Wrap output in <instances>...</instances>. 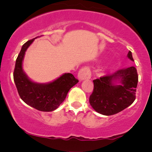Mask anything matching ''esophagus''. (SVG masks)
Wrapping results in <instances>:
<instances>
[{
    "label": "esophagus",
    "mask_w": 152,
    "mask_h": 152,
    "mask_svg": "<svg viewBox=\"0 0 152 152\" xmlns=\"http://www.w3.org/2000/svg\"><path fill=\"white\" fill-rule=\"evenodd\" d=\"M91 76V73L90 69L88 67H84L80 69L78 73V78L81 81L83 80L89 79Z\"/></svg>",
    "instance_id": "esophagus-1"
}]
</instances>
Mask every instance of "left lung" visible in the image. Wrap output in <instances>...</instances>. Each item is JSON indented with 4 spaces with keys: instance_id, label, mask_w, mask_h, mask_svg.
I'll use <instances>...</instances> for the list:
<instances>
[{
    "instance_id": "left-lung-1",
    "label": "left lung",
    "mask_w": 152,
    "mask_h": 152,
    "mask_svg": "<svg viewBox=\"0 0 152 152\" xmlns=\"http://www.w3.org/2000/svg\"><path fill=\"white\" fill-rule=\"evenodd\" d=\"M127 57L134 61L132 52ZM94 91L89 103L96 112L111 116L123 111L134 102L138 83L137 69L134 66L94 80Z\"/></svg>"
}]
</instances>
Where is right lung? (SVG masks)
<instances>
[{"instance_id": "obj_1", "label": "right lung", "mask_w": 152, "mask_h": 152, "mask_svg": "<svg viewBox=\"0 0 152 152\" xmlns=\"http://www.w3.org/2000/svg\"><path fill=\"white\" fill-rule=\"evenodd\" d=\"M36 38L23 45L15 61L13 79L20 99L26 104L38 111H52L62 104L69 91L78 81L70 73L46 83H36L28 78L23 69V61L26 50Z\"/></svg>"}]
</instances>
